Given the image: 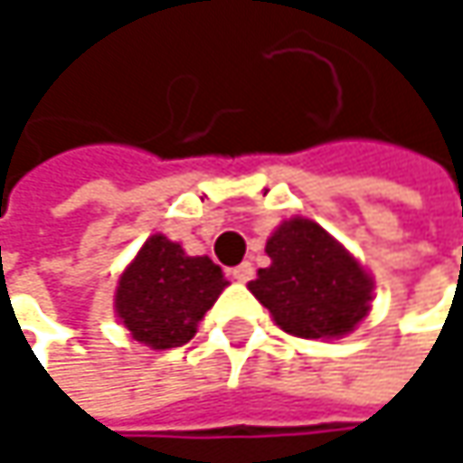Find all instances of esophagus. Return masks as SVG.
I'll list each match as a JSON object with an SVG mask.
<instances>
[{"instance_id":"esophagus-1","label":"esophagus","mask_w":463,"mask_h":463,"mask_svg":"<svg viewBox=\"0 0 463 463\" xmlns=\"http://www.w3.org/2000/svg\"><path fill=\"white\" fill-rule=\"evenodd\" d=\"M231 276L235 279V281L246 284V281H251V279H254V265H251V262H241L238 268H232Z\"/></svg>"}]
</instances>
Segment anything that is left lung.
<instances>
[{
	"mask_svg": "<svg viewBox=\"0 0 463 463\" xmlns=\"http://www.w3.org/2000/svg\"><path fill=\"white\" fill-rule=\"evenodd\" d=\"M268 268L249 292L284 332L306 340H340L373 311L375 281L335 235L306 217H289L268 235Z\"/></svg>",
	"mask_w": 463,
	"mask_h": 463,
	"instance_id": "8db88e82",
	"label": "left lung"
}]
</instances>
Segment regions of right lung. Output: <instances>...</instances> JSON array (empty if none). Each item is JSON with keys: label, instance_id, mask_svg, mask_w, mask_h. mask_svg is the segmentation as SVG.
Segmentation results:
<instances>
[{"label": "right lung", "instance_id": "1", "mask_svg": "<svg viewBox=\"0 0 463 463\" xmlns=\"http://www.w3.org/2000/svg\"><path fill=\"white\" fill-rule=\"evenodd\" d=\"M231 281L212 257H190L179 241L152 232L115 287V317L155 351L184 345Z\"/></svg>", "mask_w": 463, "mask_h": 463}]
</instances>
